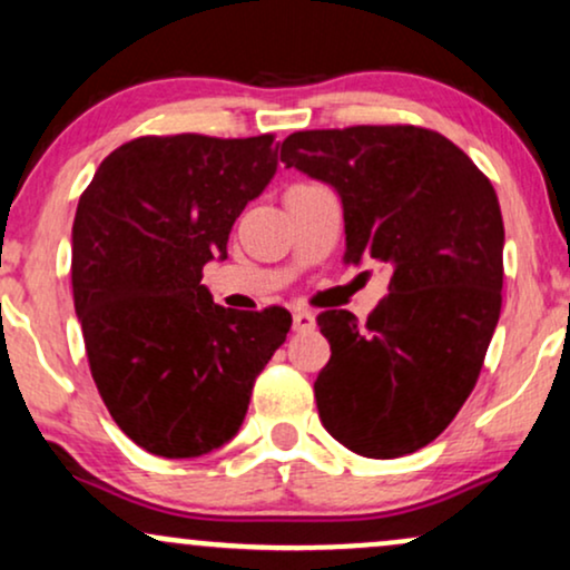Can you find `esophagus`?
<instances>
[{
    "label": "esophagus",
    "mask_w": 570,
    "mask_h": 570,
    "mask_svg": "<svg viewBox=\"0 0 570 570\" xmlns=\"http://www.w3.org/2000/svg\"><path fill=\"white\" fill-rule=\"evenodd\" d=\"M292 326H294V332H307L316 326V318H313V313H307V311H294Z\"/></svg>",
    "instance_id": "esophagus-1"
}]
</instances>
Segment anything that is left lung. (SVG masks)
Segmentation results:
<instances>
[{
	"label": "left lung",
	"mask_w": 570,
	"mask_h": 570,
	"mask_svg": "<svg viewBox=\"0 0 570 570\" xmlns=\"http://www.w3.org/2000/svg\"><path fill=\"white\" fill-rule=\"evenodd\" d=\"M281 160L335 187L345 263H381L389 294L358 324L316 318L332 356L318 417L340 444L399 458L434 442L472 394L501 313L503 219L463 149L415 126L297 130Z\"/></svg>",
	"instance_id": "8db88e82"
}]
</instances>
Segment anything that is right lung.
Wrapping results in <instances>:
<instances>
[{
	"mask_svg": "<svg viewBox=\"0 0 570 570\" xmlns=\"http://www.w3.org/2000/svg\"><path fill=\"white\" fill-rule=\"evenodd\" d=\"M278 168L273 136H141L104 158L71 227V289L98 394L139 448L198 458L244 423L289 311L222 307L200 284Z\"/></svg>",
	"mask_w": 570,
	"mask_h": 570,
	"instance_id": "1",
	"label": "right lung"
}]
</instances>
